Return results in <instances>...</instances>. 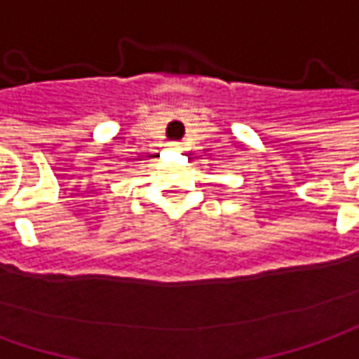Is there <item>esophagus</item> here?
Returning <instances> with one entry per match:
<instances>
[{
	"label": "esophagus",
	"instance_id": "34e87169",
	"mask_svg": "<svg viewBox=\"0 0 359 359\" xmlns=\"http://www.w3.org/2000/svg\"><path fill=\"white\" fill-rule=\"evenodd\" d=\"M171 149H180V143H170Z\"/></svg>",
	"mask_w": 359,
	"mask_h": 359
}]
</instances>
